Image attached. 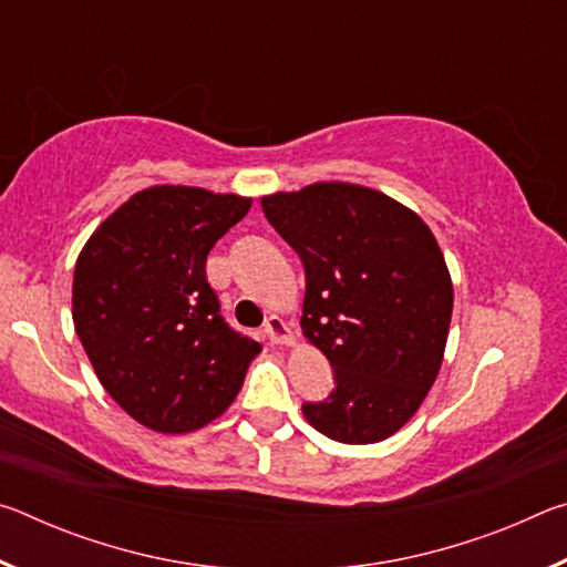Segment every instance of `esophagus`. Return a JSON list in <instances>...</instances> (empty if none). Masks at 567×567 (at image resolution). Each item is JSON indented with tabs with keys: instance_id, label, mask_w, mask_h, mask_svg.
<instances>
[{
	"instance_id": "esophagus-1",
	"label": "esophagus",
	"mask_w": 567,
	"mask_h": 567,
	"mask_svg": "<svg viewBox=\"0 0 567 567\" xmlns=\"http://www.w3.org/2000/svg\"><path fill=\"white\" fill-rule=\"evenodd\" d=\"M265 334L275 344H292L295 342V334L290 330V324H287L282 318H277V315H270V318L265 320Z\"/></svg>"
}]
</instances>
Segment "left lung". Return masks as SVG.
<instances>
[{"label":"left lung","mask_w":567,"mask_h":567,"mask_svg":"<svg viewBox=\"0 0 567 567\" xmlns=\"http://www.w3.org/2000/svg\"><path fill=\"white\" fill-rule=\"evenodd\" d=\"M262 209L300 255V328L334 370L330 398L305 402V420L344 445L388 440L443 364L453 280L435 235L398 199L350 182L275 192Z\"/></svg>","instance_id":"1"}]
</instances>
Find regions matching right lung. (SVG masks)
<instances>
[{
  "label": "right lung",
  "instance_id": "obj_1",
  "mask_svg": "<svg viewBox=\"0 0 567 567\" xmlns=\"http://www.w3.org/2000/svg\"><path fill=\"white\" fill-rule=\"evenodd\" d=\"M252 199L155 185L94 229L74 265L72 320L102 388L155 433L185 435L233 405L260 342L207 282L209 249Z\"/></svg>",
  "mask_w": 567,
  "mask_h": 567
}]
</instances>
